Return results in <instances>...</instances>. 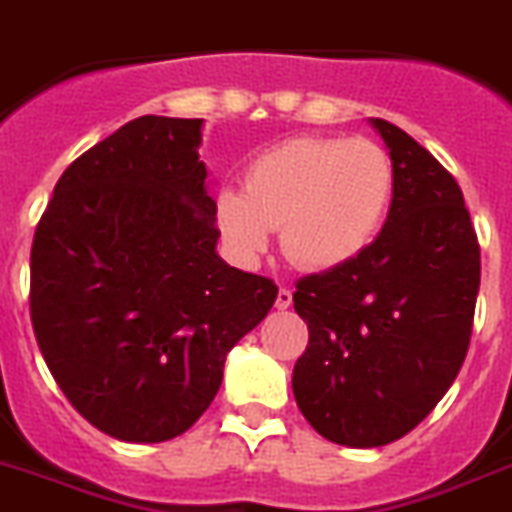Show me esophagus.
<instances>
[{"mask_svg": "<svg viewBox=\"0 0 512 512\" xmlns=\"http://www.w3.org/2000/svg\"><path fill=\"white\" fill-rule=\"evenodd\" d=\"M289 305H292V292H289L286 286H281V289H278V294H276V307H278V310H286Z\"/></svg>", "mask_w": 512, "mask_h": 512, "instance_id": "obj_1", "label": "esophagus"}]
</instances>
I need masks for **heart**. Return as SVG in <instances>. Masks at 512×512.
<instances>
[{"label": "heart", "instance_id": "obj_1", "mask_svg": "<svg viewBox=\"0 0 512 512\" xmlns=\"http://www.w3.org/2000/svg\"><path fill=\"white\" fill-rule=\"evenodd\" d=\"M394 162L371 139L297 136L265 149L244 170V191H220L215 223L242 260L281 247L297 268L334 270L371 247L394 199Z\"/></svg>", "mask_w": 512, "mask_h": 512}]
</instances>
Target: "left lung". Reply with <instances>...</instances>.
<instances>
[{
  "label": "left lung",
  "instance_id": "8db88e82",
  "mask_svg": "<svg viewBox=\"0 0 512 512\" xmlns=\"http://www.w3.org/2000/svg\"><path fill=\"white\" fill-rule=\"evenodd\" d=\"M394 162V199L363 255L297 281L307 350L299 410L328 442L381 447L442 400L471 344L481 249L458 181L429 149L373 118Z\"/></svg>",
  "mask_w": 512,
  "mask_h": 512
}]
</instances>
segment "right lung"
<instances>
[{
    "mask_svg": "<svg viewBox=\"0 0 512 512\" xmlns=\"http://www.w3.org/2000/svg\"><path fill=\"white\" fill-rule=\"evenodd\" d=\"M202 120L141 115L62 173L31 247V323L78 413L123 442L199 421L278 286L215 252Z\"/></svg>",
    "mask_w": 512,
    "mask_h": 512,
    "instance_id": "1",
    "label": "right lung"
}]
</instances>
